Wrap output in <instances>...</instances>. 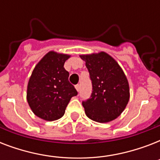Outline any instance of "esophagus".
Returning <instances> with one entry per match:
<instances>
[{
  "label": "esophagus",
  "mask_w": 160,
  "mask_h": 160,
  "mask_svg": "<svg viewBox=\"0 0 160 160\" xmlns=\"http://www.w3.org/2000/svg\"><path fill=\"white\" fill-rule=\"evenodd\" d=\"M75 89H76V90H77L78 92H79V91H80V85H75Z\"/></svg>",
  "instance_id": "esophagus-1"
}]
</instances>
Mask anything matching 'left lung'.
I'll use <instances>...</instances> for the list:
<instances>
[{
    "instance_id": "1",
    "label": "left lung",
    "mask_w": 160,
    "mask_h": 160,
    "mask_svg": "<svg viewBox=\"0 0 160 160\" xmlns=\"http://www.w3.org/2000/svg\"><path fill=\"white\" fill-rule=\"evenodd\" d=\"M92 81V94L82 105L88 118L99 123L110 122L119 116L129 100L126 75L114 58L101 51L81 55Z\"/></svg>"
}]
</instances>
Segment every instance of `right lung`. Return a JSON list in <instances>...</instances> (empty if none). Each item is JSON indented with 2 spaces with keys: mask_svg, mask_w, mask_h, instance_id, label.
Segmentation results:
<instances>
[{
  "mask_svg": "<svg viewBox=\"0 0 160 160\" xmlns=\"http://www.w3.org/2000/svg\"><path fill=\"white\" fill-rule=\"evenodd\" d=\"M70 55L50 51L41 59L31 74L26 99L36 116L53 121L64 115L70 99L78 93L69 82L64 64Z\"/></svg>",
  "mask_w": 160,
  "mask_h": 160,
  "instance_id": "obj_1",
  "label": "right lung"
}]
</instances>
